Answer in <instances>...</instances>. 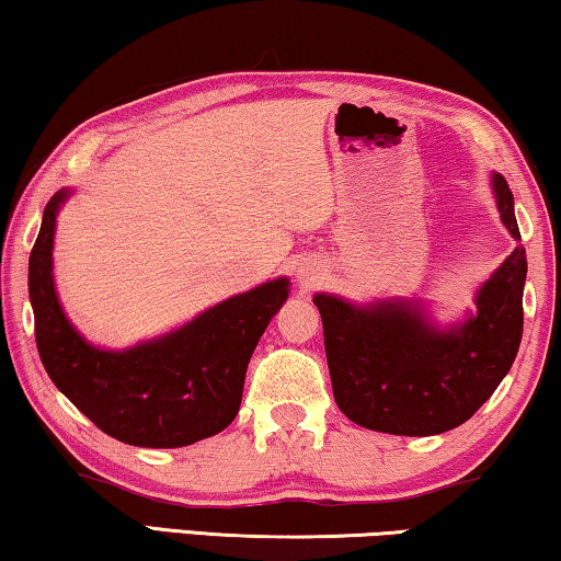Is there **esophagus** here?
<instances>
[{
	"label": "esophagus",
	"mask_w": 561,
	"mask_h": 561,
	"mask_svg": "<svg viewBox=\"0 0 561 561\" xmlns=\"http://www.w3.org/2000/svg\"><path fill=\"white\" fill-rule=\"evenodd\" d=\"M323 278V268L318 261H300L298 268H296V280L300 283L304 288H313L318 280Z\"/></svg>",
	"instance_id": "esophagus-1"
}]
</instances>
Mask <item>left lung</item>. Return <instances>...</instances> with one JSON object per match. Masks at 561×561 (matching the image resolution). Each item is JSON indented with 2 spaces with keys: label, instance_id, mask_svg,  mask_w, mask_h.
<instances>
[{
  "label": "left lung",
  "instance_id": "obj_1",
  "mask_svg": "<svg viewBox=\"0 0 561 561\" xmlns=\"http://www.w3.org/2000/svg\"><path fill=\"white\" fill-rule=\"evenodd\" d=\"M499 218L519 243L514 195L491 172ZM527 251L516 245L473 293L456 323H438L411 298L353 304L316 293L333 399L353 424L396 436H434L461 426L510 374L524 329Z\"/></svg>",
  "mask_w": 561,
  "mask_h": 561
}]
</instances>
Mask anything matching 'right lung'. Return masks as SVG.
<instances>
[{"instance_id":"1","label":"right lung","mask_w":561,"mask_h":561,"mask_svg":"<svg viewBox=\"0 0 561 561\" xmlns=\"http://www.w3.org/2000/svg\"><path fill=\"white\" fill-rule=\"evenodd\" d=\"M75 191L51 195L30 255V300L42 366L94 426L145 449H178L220 434L238 416L245 370L288 300L286 275L220 300L193 321L130 348L94 346L55 288L57 215Z\"/></svg>"}]
</instances>
